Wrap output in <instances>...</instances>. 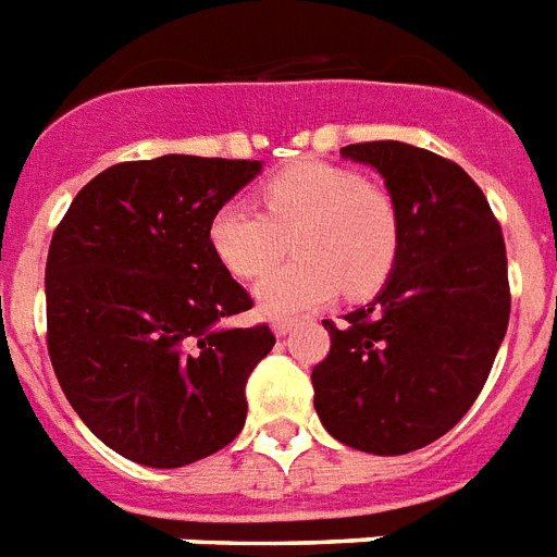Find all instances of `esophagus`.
I'll return each mask as SVG.
<instances>
[{
  "label": "esophagus",
  "instance_id": "34e87169",
  "mask_svg": "<svg viewBox=\"0 0 557 557\" xmlns=\"http://www.w3.org/2000/svg\"><path fill=\"white\" fill-rule=\"evenodd\" d=\"M271 330H274V335H288L295 330V318H274Z\"/></svg>",
  "mask_w": 557,
  "mask_h": 557
}]
</instances>
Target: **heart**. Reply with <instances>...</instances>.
Returning <instances> with one entry per match:
<instances>
[{
  "mask_svg": "<svg viewBox=\"0 0 557 557\" xmlns=\"http://www.w3.org/2000/svg\"><path fill=\"white\" fill-rule=\"evenodd\" d=\"M262 210L227 201L212 212L210 248L233 277L271 269L292 239L295 260L253 286L265 315L330 304L342 288L368 297L392 277L400 253V212L382 186L347 165L300 160L269 177Z\"/></svg>",
  "mask_w": 557,
  "mask_h": 557,
  "instance_id": "obj_1",
  "label": "heart"
}]
</instances>
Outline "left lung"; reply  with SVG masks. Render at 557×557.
<instances>
[{"instance_id": "1", "label": "left lung", "mask_w": 557, "mask_h": 557, "mask_svg": "<svg viewBox=\"0 0 557 557\" xmlns=\"http://www.w3.org/2000/svg\"><path fill=\"white\" fill-rule=\"evenodd\" d=\"M342 157L382 175L400 212V253L368 307L324 321L315 411L347 447L403 456L447 435L491 373L511 312L503 231L453 160L397 139Z\"/></svg>"}]
</instances>
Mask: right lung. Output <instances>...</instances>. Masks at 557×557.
<instances>
[{"label": "right lung", "instance_id": "1", "mask_svg": "<svg viewBox=\"0 0 557 557\" xmlns=\"http://www.w3.org/2000/svg\"><path fill=\"white\" fill-rule=\"evenodd\" d=\"M260 160L163 154L84 186L46 260L49 356L87 430L146 467H184L245 426V382L274 335L210 248V219Z\"/></svg>", "mask_w": 557, "mask_h": 557}]
</instances>
